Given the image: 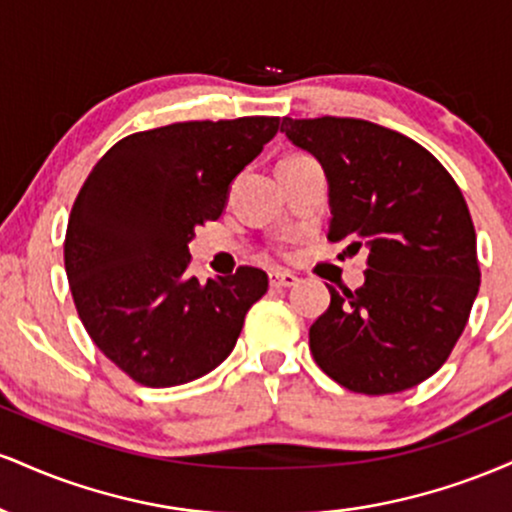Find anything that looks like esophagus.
Here are the masks:
<instances>
[{
  "label": "esophagus",
  "instance_id": "obj_1",
  "mask_svg": "<svg viewBox=\"0 0 512 512\" xmlns=\"http://www.w3.org/2000/svg\"><path fill=\"white\" fill-rule=\"evenodd\" d=\"M269 284H272L274 289H291V286L298 284V276L286 272V269H272V272H269Z\"/></svg>",
  "mask_w": 512,
  "mask_h": 512
}]
</instances>
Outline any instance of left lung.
<instances>
[{
  "label": "left lung",
  "mask_w": 512,
  "mask_h": 512,
  "mask_svg": "<svg viewBox=\"0 0 512 512\" xmlns=\"http://www.w3.org/2000/svg\"><path fill=\"white\" fill-rule=\"evenodd\" d=\"M325 168L330 233L368 250L361 289H330L315 363L351 392L392 395L448 361L479 293L477 233L460 187L421 144L356 117L281 120Z\"/></svg>",
  "instance_id": "1"
}]
</instances>
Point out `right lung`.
<instances>
[{"label": "right lung", "instance_id": "obj_1", "mask_svg": "<svg viewBox=\"0 0 512 512\" xmlns=\"http://www.w3.org/2000/svg\"><path fill=\"white\" fill-rule=\"evenodd\" d=\"M279 129V117L175 122L129 134L88 175L64 240L69 289L88 337L146 387L202 378L236 346L262 269L199 284L190 240L226 209L236 175Z\"/></svg>", "mask_w": 512, "mask_h": 512}]
</instances>
